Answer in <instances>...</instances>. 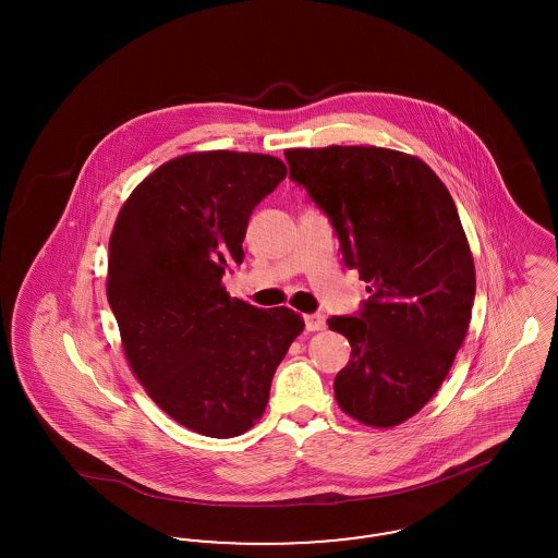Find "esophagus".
Returning <instances> with one entry per match:
<instances>
[{
	"mask_svg": "<svg viewBox=\"0 0 558 558\" xmlns=\"http://www.w3.org/2000/svg\"><path fill=\"white\" fill-rule=\"evenodd\" d=\"M305 328L310 332H316V330H324L326 328V318L322 314H310L305 316Z\"/></svg>",
	"mask_w": 558,
	"mask_h": 558,
	"instance_id": "esophagus-1",
	"label": "esophagus"
}]
</instances>
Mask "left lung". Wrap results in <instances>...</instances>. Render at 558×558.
Listing matches in <instances>:
<instances>
[{"label": "left lung", "instance_id": "obj_1", "mask_svg": "<svg viewBox=\"0 0 558 558\" xmlns=\"http://www.w3.org/2000/svg\"><path fill=\"white\" fill-rule=\"evenodd\" d=\"M284 157L371 292L357 316L328 319L351 345L337 403L362 425H401L437 393L471 322L475 262L453 198L425 160L391 148H289Z\"/></svg>", "mask_w": 558, "mask_h": 558}]
</instances>
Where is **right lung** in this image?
Here are the masks:
<instances>
[{
  "label": "right lung",
  "instance_id": "right-lung-1",
  "mask_svg": "<svg viewBox=\"0 0 558 558\" xmlns=\"http://www.w3.org/2000/svg\"><path fill=\"white\" fill-rule=\"evenodd\" d=\"M287 178L269 155L209 150L140 182L108 242L107 296L133 376L175 423L207 437L246 433L305 322L232 299L248 217Z\"/></svg>",
  "mask_w": 558,
  "mask_h": 558
}]
</instances>
